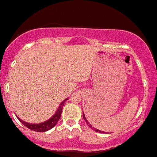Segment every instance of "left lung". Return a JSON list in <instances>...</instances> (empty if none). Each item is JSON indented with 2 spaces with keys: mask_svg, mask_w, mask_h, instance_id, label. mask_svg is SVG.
<instances>
[{
  "mask_svg": "<svg viewBox=\"0 0 157 157\" xmlns=\"http://www.w3.org/2000/svg\"><path fill=\"white\" fill-rule=\"evenodd\" d=\"M83 119H84V120H85V121H86V124H87L88 126L90 127V128H92L93 130H94V131H95V132H100V133H103H103H104V132H102V131H100V130H98V129H96V128H94V127L91 126V125H90V124H89V122H88L87 120H86V117H85V116H84V113H83Z\"/></svg>",
  "mask_w": 157,
  "mask_h": 157,
  "instance_id": "obj_1",
  "label": "left lung"
}]
</instances>
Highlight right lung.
Instances as JSON below:
<instances>
[{
    "label": "right lung",
    "mask_w": 157,
    "mask_h": 157,
    "mask_svg": "<svg viewBox=\"0 0 157 157\" xmlns=\"http://www.w3.org/2000/svg\"><path fill=\"white\" fill-rule=\"evenodd\" d=\"M67 100V99H64V100L60 103L59 105V107H58V110L55 112L54 116L52 117L49 119L48 120L45 121L44 123H41V124H29V123H26L23 121L22 120H21L20 118H18L17 119L19 120L21 124H23L25 126L28 128L30 130L35 131V132H46V131L50 130L52 128H54L57 124H58V120L60 119L61 117V114H62V111H63V107L64 106V103H66V101Z\"/></svg>",
    "instance_id": "right-lung-1"
}]
</instances>
